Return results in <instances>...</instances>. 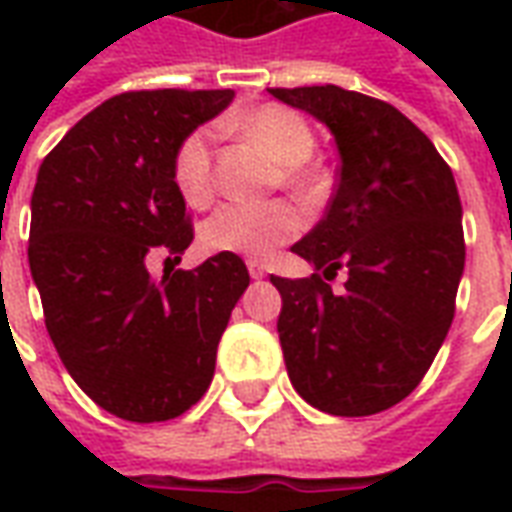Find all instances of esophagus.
<instances>
[{
    "mask_svg": "<svg viewBox=\"0 0 512 512\" xmlns=\"http://www.w3.org/2000/svg\"><path fill=\"white\" fill-rule=\"evenodd\" d=\"M246 268H249V277H252V279L266 277V266H263L260 260H246Z\"/></svg>",
    "mask_w": 512,
    "mask_h": 512,
    "instance_id": "1",
    "label": "esophagus"
}]
</instances>
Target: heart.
I'll list each match as a JSON object with an SVG mask.
<instances>
[{"label": "heart", "mask_w": 512, "mask_h": 512, "mask_svg": "<svg viewBox=\"0 0 512 512\" xmlns=\"http://www.w3.org/2000/svg\"><path fill=\"white\" fill-rule=\"evenodd\" d=\"M230 126L246 139H252L279 164L277 180L296 194L312 189V172L307 158L315 150L307 120L288 106H257ZM172 178L180 197L191 208L208 205L213 197V134L211 128H194L183 136V142L172 158ZM301 230V216L288 202H266V205H222L202 222L200 241L213 255L268 257L277 246L293 241Z\"/></svg>", "instance_id": "1"}]
</instances>
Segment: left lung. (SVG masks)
<instances>
[{
	"label": "left lung",
	"instance_id": "left-lung-1",
	"mask_svg": "<svg viewBox=\"0 0 512 512\" xmlns=\"http://www.w3.org/2000/svg\"><path fill=\"white\" fill-rule=\"evenodd\" d=\"M318 117L340 150L326 216L293 244L315 266L274 277L290 384L334 417H367L408 397L450 332L466 260L452 169L395 106L323 87H271ZM349 271L346 290L328 282Z\"/></svg>",
	"mask_w": 512,
	"mask_h": 512
}]
</instances>
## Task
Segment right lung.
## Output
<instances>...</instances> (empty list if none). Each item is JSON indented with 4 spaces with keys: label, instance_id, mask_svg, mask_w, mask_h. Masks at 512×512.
<instances>
[{
    "label": "right lung",
    "instance_id": "1",
    "mask_svg": "<svg viewBox=\"0 0 512 512\" xmlns=\"http://www.w3.org/2000/svg\"><path fill=\"white\" fill-rule=\"evenodd\" d=\"M233 90H136L84 115L43 158L32 191L29 271L62 365L128 422H164L211 386L216 345L249 285L238 255L150 277L145 260L194 238L172 178L183 136ZM169 260V257H167Z\"/></svg>",
    "mask_w": 512,
    "mask_h": 512
}]
</instances>
